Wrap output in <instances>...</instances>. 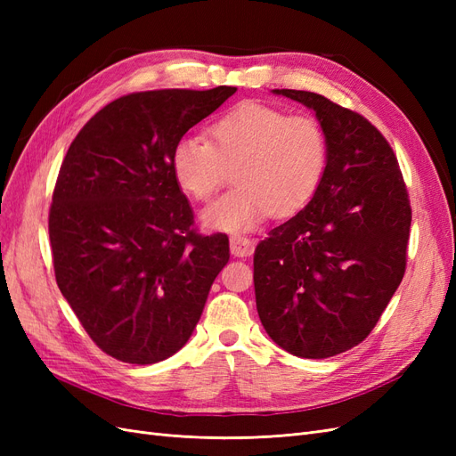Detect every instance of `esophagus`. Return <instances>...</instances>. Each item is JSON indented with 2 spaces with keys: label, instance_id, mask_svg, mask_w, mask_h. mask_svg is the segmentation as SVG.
<instances>
[{
  "label": "esophagus",
  "instance_id": "esophagus-1",
  "mask_svg": "<svg viewBox=\"0 0 456 456\" xmlns=\"http://www.w3.org/2000/svg\"><path fill=\"white\" fill-rule=\"evenodd\" d=\"M230 249H232V255L236 256H249L255 251V243L245 236H232Z\"/></svg>",
  "mask_w": 456,
  "mask_h": 456
}]
</instances>
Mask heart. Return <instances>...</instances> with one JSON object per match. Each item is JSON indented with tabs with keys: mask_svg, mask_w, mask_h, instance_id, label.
I'll list each match as a JSON object with an SVG mask.
<instances>
[{
	"mask_svg": "<svg viewBox=\"0 0 456 456\" xmlns=\"http://www.w3.org/2000/svg\"><path fill=\"white\" fill-rule=\"evenodd\" d=\"M209 141L181 136L171 150L175 183L184 194L207 201L236 167L238 188L201 213L205 226L224 232L253 230L270 213H298L320 188L327 167V136L312 116H287L247 101L209 127Z\"/></svg>",
	"mask_w": 456,
	"mask_h": 456,
	"instance_id": "heart-1",
	"label": "heart"
}]
</instances>
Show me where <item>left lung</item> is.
<instances>
[{
  "instance_id": "left-lung-1",
  "label": "left lung",
  "mask_w": 456,
  "mask_h": 456,
  "mask_svg": "<svg viewBox=\"0 0 456 456\" xmlns=\"http://www.w3.org/2000/svg\"><path fill=\"white\" fill-rule=\"evenodd\" d=\"M273 93L314 110L327 167L305 209L256 245V310L278 346L323 360L363 342L402 283L411 203L394 150L369 119L317 93Z\"/></svg>"
}]
</instances>
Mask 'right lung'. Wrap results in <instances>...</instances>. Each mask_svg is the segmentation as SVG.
I'll use <instances>...</instances> for the list:
<instances>
[{"instance_id":"add662e5","label":"right lung","mask_w":456,"mask_h":456,"mask_svg":"<svg viewBox=\"0 0 456 456\" xmlns=\"http://www.w3.org/2000/svg\"><path fill=\"white\" fill-rule=\"evenodd\" d=\"M233 93L119 96L66 151L49 209L54 278L93 342L119 362L150 365L181 350L230 258L226 233L196 232L169 156Z\"/></svg>"}]
</instances>
